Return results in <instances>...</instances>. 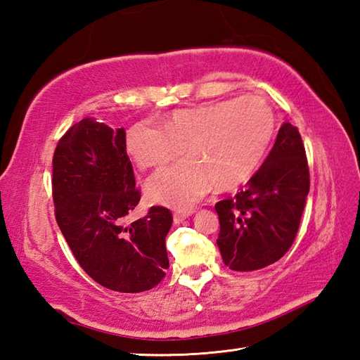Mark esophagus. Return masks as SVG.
<instances>
[{
  "label": "esophagus",
  "mask_w": 360,
  "mask_h": 360,
  "mask_svg": "<svg viewBox=\"0 0 360 360\" xmlns=\"http://www.w3.org/2000/svg\"><path fill=\"white\" fill-rule=\"evenodd\" d=\"M192 210H184V212H174L173 213V221H174V223L176 224H179V223H182V221H184V219H187L190 215H192Z\"/></svg>",
  "instance_id": "1"
}]
</instances>
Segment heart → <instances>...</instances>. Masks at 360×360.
<instances>
[{
    "instance_id": "b5f03b06",
    "label": "heart",
    "mask_w": 360,
    "mask_h": 360,
    "mask_svg": "<svg viewBox=\"0 0 360 360\" xmlns=\"http://www.w3.org/2000/svg\"><path fill=\"white\" fill-rule=\"evenodd\" d=\"M275 133V116L257 96L173 111L164 128L139 122L128 129L127 150L142 170L188 158L153 174L145 192L153 202L188 209L217 188L243 184L262 162Z\"/></svg>"
}]
</instances>
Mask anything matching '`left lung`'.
<instances>
[{"label": "left lung", "instance_id": "1", "mask_svg": "<svg viewBox=\"0 0 360 360\" xmlns=\"http://www.w3.org/2000/svg\"><path fill=\"white\" fill-rule=\"evenodd\" d=\"M309 193V168L298 129L285 122L259 170L233 198L217 202V244L226 266L249 272L292 246Z\"/></svg>", "mask_w": 360, "mask_h": 360}]
</instances>
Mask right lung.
I'll return each mask as SVG.
<instances>
[{
  "instance_id": "add662e5",
  "label": "right lung",
  "mask_w": 360,
  "mask_h": 360,
  "mask_svg": "<svg viewBox=\"0 0 360 360\" xmlns=\"http://www.w3.org/2000/svg\"><path fill=\"white\" fill-rule=\"evenodd\" d=\"M56 219L82 269L106 289L142 292L159 285L168 269L165 236L173 217L155 205L133 223L141 201L125 129L94 119L72 125L52 159Z\"/></svg>"
}]
</instances>
